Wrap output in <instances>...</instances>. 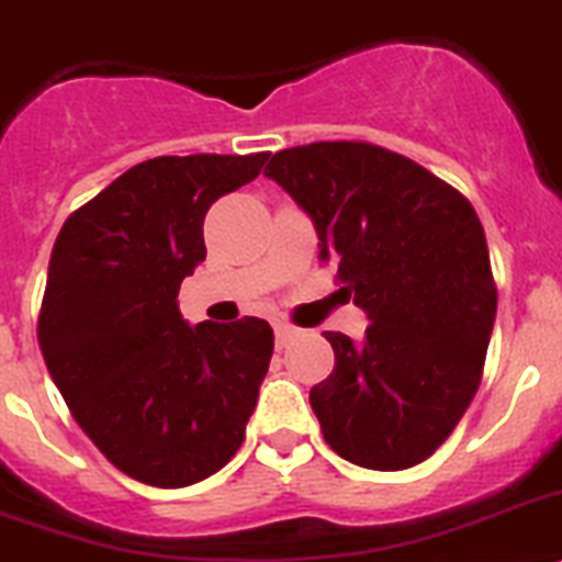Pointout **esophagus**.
I'll return each instance as SVG.
<instances>
[{"mask_svg": "<svg viewBox=\"0 0 562 562\" xmlns=\"http://www.w3.org/2000/svg\"><path fill=\"white\" fill-rule=\"evenodd\" d=\"M273 334H277V348H285L296 337V328L285 323H273Z\"/></svg>", "mask_w": 562, "mask_h": 562, "instance_id": "34e87169", "label": "esophagus"}]
</instances>
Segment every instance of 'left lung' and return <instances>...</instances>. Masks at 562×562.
Segmentation results:
<instances>
[{"label":"left lung","mask_w":562,"mask_h":562,"mask_svg":"<svg viewBox=\"0 0 562 562\" xmlns=\"http://www.w3.org/2000/svg\"><path fill=\"white\" fill-rule=\"evenodd\" d=\"M266 177L311 216L319 259L371 319L362 342L325 331L334 371L311 389L325 442L362 469L423 463L483 380L497 285L477 211L423 165L371 143L277 150Z\"/></svg>","instance_id":"obj_1"}]
</instances>
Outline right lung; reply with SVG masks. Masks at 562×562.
Here are the masks:
<instances>
[{
	"mask_svg": "<svg viewBox=\"0 0 562 562\" xmlns=\"http://www.w3.org/2000/svg\"><path fill=\"white\" fill-rule=\"evenodd\" d=\"M266 159H145L74 211L54 243L36 325L42 357L79 428L139 483H200L245 440L271 325L243 317L191 328L177 294L205 259L209 209Z\"/></svg>",
	"mask_w": 562,
	"mask_h": 562,
	"instance_id": "add662e5",
	"label": "right lung"
}]
</instances>
